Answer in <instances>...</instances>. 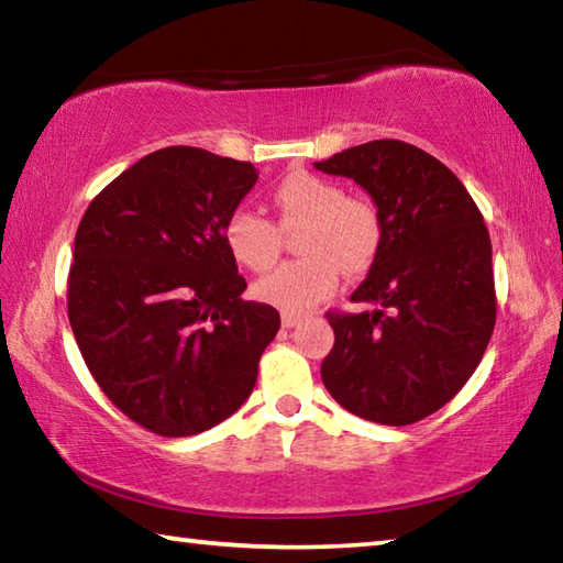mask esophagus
Returning a JSON list of instances; mask_svg holds the SVG:
<instances>
[{
    "label": "esophagus",
    "mask_w": 563,
    "mask_h": 563,
    "mask_svg": "<svg viewBox=\"0 0 563 563\" xmlns=\"http://www.w3.org/2000/svg\"><path fill=\"white\" fill-rule=\"evenodd\" d=\"M280 322H283V328H295L300 322V316L298 312H283Z\"/></svg>",
    "instance_id": "obj_1"
}]
</instances>
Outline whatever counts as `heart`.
I'll list each match as a JSON object with an SVG mask.
<instances>
[{
    "mask_svg": "<svg viewBox=\"0 0 563 563\" xmlns=\"http://www.w3.org/2000/svg\"><path fill=\"white\" fill-rule=\"evenodd\" d=\"M280 228L308 225L300 238L305 258L288 261L253 285L255 298L285 312H305L330 298L347 275L365 273L383 243V223L365 201L347 198L335 180L308 170H292L273 188ZM223 241L235 263L253 273L268 271L278 261L280 231L271 218L251 208H235L225 218Z\"/></svg>",
    "mask_w": 563,
    "mask_h": 563,
    "instance_id": "b5f03b06",
    "label": "heart"
}]
</instances>
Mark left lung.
Masks as SVG:
<instances>
[{
    "instance_id": "8db88e82",
    "label": "left lung",
    "mask_w": 563,
    "mask_h": 563,
    "mask_svg": "<svg viewBox=\"0 0 563 563\" xmlns=\"http://www.w3.org/2000/svg\"><path fill=\"white\" fill-rule=\"evenodd\" d=\"M316 168L365 188L383 223L377 258L350 298L369 310L328 312L335 345L322 383L369 422H419L460 393L489 345L497 295L487 225L462 180L405 141H369Z\"/></svg>"
}]
</instances>
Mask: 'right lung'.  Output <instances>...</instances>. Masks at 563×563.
I'll return each instance as SVG.
<instances>
[{"label":"right lung","instance_id":"add662e5","mask_svg":"<svg viewBox=\"0 0 563 563\" xmlns=\"http://www.w3.org/2000/svg\"><path fill=\"white\" fill-rule=\"evenodd\" d=\"M258 180L253 164L168 146L123 170L84 213L69 271V322L113 405L161 437H190L253 393L280 328L247 302L223 241Z\"/></svg>","mask_w":563,"mask_h":563}]
</instances>
